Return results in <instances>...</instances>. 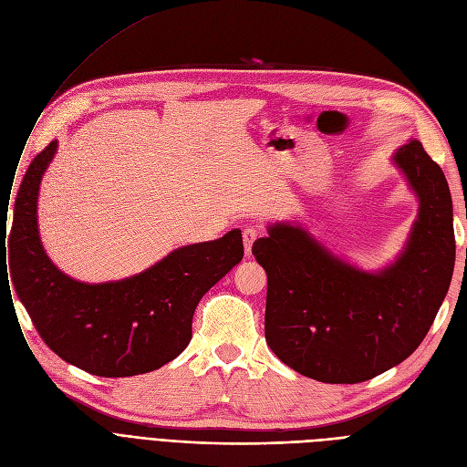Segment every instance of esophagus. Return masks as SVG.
<instances>
[{
  "label": "esophagus",
  "instance_id": "1",
  "mask_svg": "<svg viewBox=\"0 0 467 467\" xmlns=\"http://www.w3.org/2000/svg\"><path fill=\"white\" fill-rule=\"evenodd\" d=\"M260 237V230L254 226H246L243 230V244H244V256L251 258L253 256V244Z\"/></svg>",
  "mask_w": 467,
  "mask_h": 467
}]
</instances>
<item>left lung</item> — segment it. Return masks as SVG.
<instances>
[{"mask_svg": "<svg viewBox=\"0 0 467 467\" xmlns=\"http://www.w3.org/2000/svg\"><path fill=\"white\" fill-rule=\"evenodd\" d=\"M420 200L403 254L380 273L332 256L306 230L269 226L253 244L267 273L265 341L294 371L332 385L369 380L417 350L454 269L451 190L413 140L394 154Z\"/></svg>", "mask_w": 467, "mask_h": 467, "instance_id": "obj_1", "label": "left lung"}]
</instances>
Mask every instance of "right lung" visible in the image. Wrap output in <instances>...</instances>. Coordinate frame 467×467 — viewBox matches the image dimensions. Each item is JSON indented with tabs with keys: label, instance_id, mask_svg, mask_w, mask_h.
<instances>
[{
	"label": "right lung",
	"instance_id": "right-lung-1",
	"mask_svg": "<svg viewBox=\"0 0 467 467\" xmlns=\"http://www.w3.org/2000/svg\"><path fill=\"white\" fill-rule=\"evenodd\" d=\"M57 147L48 143L32 160L16 196V294L62 360L99 377L154 371L186 348L200 299L241 262V230L181 246L124 281H73L48 260L37 232L39 182Z\"/></svg>",
	"mask_w": 467,
	"mask_h": 467
}]
</instances>
